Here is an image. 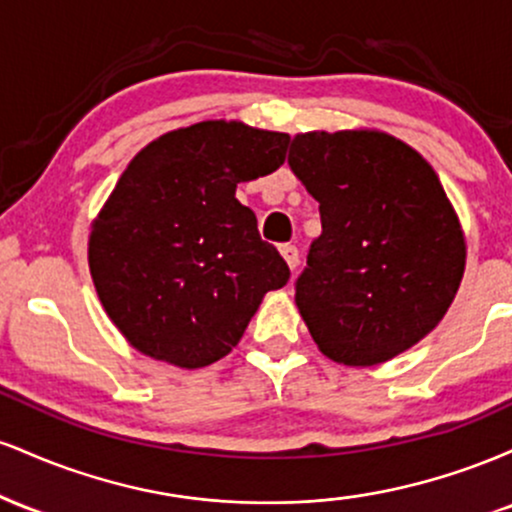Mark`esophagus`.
Returning <instances> with one entry per match:
<instances>
[{"instance_id":"1","label":"esophagus","mask_w":512,"mask_h":512,"mask_svg":"<svg viewBox=\"0 0 512 512\" xmlns=\"http://www.w3.org/2000/svg\"><path fill=\"white\" fill-rule=\"evenodd\" d=\"M279 252H281V257H284L286 264H289L291 269L298 267V248H296V245H291V243L281 245Z\"/></svg>"}]
</instances>
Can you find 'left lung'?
<instances>
[{"label": "left lung", "mask_w": 512, "mask_h": 512, "mask_svg": "<svg viewBox=\"0 0 512 512\" xmlns=\"http://www.w3.org/2000/svg\"><path fill=\"white\" fill-rule=\"evenodd\" d=\"M289 166L320 202L322 233L296 279L315 344L344 366H375L448 313L464 238L436 170L383 132H310Z\"/></svg>", "instance_id": "left-lung-1"}]
</instances>
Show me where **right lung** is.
Segmentation results:
<instances>
[{"label": "right lung", "mask_w": 512, "mask_h": 512, "mask_svg": "<svg viewBox=\"0 0 512 512\" xmlns=\"http://www.w3.org/2000/svg\"><path fill=\"white\" fill-rule=\"evenodd\" d=\"M289 134L240 122L175 129L132 158L88 240L105 313L142 354L180 368L240 342L289 264L236 199L238 182L284 163Z\"/></svg>", "instance_id": "right-lung-1"}]
</instances>
